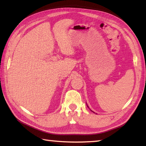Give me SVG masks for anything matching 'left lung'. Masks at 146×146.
Masks as SVG:
<instances>
[{
    "instance_id": "1",
    "label": "left lung",
    "mask_w": 146,
    "mask_h": 146,
    "mask_svg": "<svg viewBox=\"0 0 146 146\" xmlns=\"http://www.w3.org/2000/svg\"><path fill=\"white\" fill-rule=\"evenodd\" d=\"M88 108H89V107H88Z\"/></svg>"
}]
</instances>
